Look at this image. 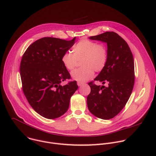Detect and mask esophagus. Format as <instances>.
I'll use <instances>...</instances> for the list:
<instances>
[{"instance_id":"obj_1","label":"esophagus","mask_w":156,"mask_h":156,"mask_svg":"<svg viewBox=\"0 0 156 156\" xmlns=\"http://www.w3.org/2000/svg\"><path fill=\"white\" fill-rule=\"evenodd\" d=\"M77 84H78V85L79 87H80V86L82 85V84H83V82H81V81H78V82H77Z\"/></svg>"}]
</instances>
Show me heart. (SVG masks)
Segmentation results:
<instances>
[{
  "label": "heart",
  "mask_w": 156,
  "mask_h": 156,
  "mask_svg": "<svg viewBox=\"0 0 156 156\" xmlns=\"http://www.w3.org/2000/svg\"><path fill=\"white\" fill-rule=\"evenodd\" d=\"M73 54L65 52L62 56V62L68 71L76 67L78 61H80L82 67L72 73V78L78 81H85L91 78L96 72L102 71L107 63L108 50L103 44L84 39L75 45L72 48Z\"/></svg>",
  "instance_id": "heart-1"
}]
</instances>
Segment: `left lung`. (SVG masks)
<instances>
[{"label": "left lung", "instance_id": "obj_1", "mask_svg": "<svg viewBox=\"0 0 156 156\" xmlns=\"http://www.w3.org/2000/svg\"><path fill=\"white\" fill-rule=\"evenodd\" d=\"M107 43L108 60L105 68L88 83L91 92L87 97L89 111L96 117L109 119L118 115L131 94L135 80L133 55L127 42L114 32L90 37ZM98 80L108 83L98 86Z\"/></svg>", "mask_w": 156, "mask_h": 156}]
</instances>
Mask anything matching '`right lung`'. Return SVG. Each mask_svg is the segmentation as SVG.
Masks as SVG:
<instances>
[{
    "label": "right lung",
    "mask_w": 156,
    "mask_h": 156,
    "mask_svg": "<svg viewBox=\"0 0 156 156\" xmlns=\"http://www.w3.org/2000/svg\"><path fill=\"white\" fill-rule=\"evenodd\" d=\"M75 38H41L28 47L22 57L20 72L23 92L32 108L45 118L55 119L65 114L71 96L78 89L76 81L60 84L71 79L62 56L74 45Z\"/></svg>",
    "instance_id": "right-lung-1"
}]
</instances>
